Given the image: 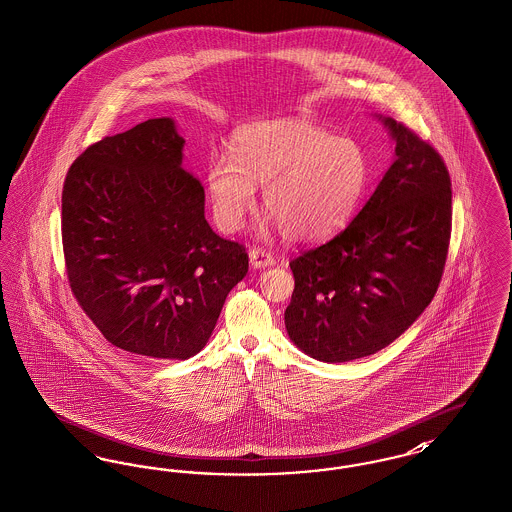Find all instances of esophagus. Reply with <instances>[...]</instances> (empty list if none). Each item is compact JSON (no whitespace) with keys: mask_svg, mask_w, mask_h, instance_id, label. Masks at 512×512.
Returning a JSON list of instances; mask_svg holds the SVG:
<instances>
[{"mask_svg":"<svg viewBox=\"0 0 512 512\" xmlns=\"http://www.w3.org/2000/svg\"><path fill=\"white\" fill-rule=\"evenodd\" d=\"M249 259H251V265L255 269H265V267H271L272 263H274V255H272L271 251L263 249V247H253L249 251Z\"/></svg>","mask_w":512,"mask_h":512,"instance_id":"34e87169","label":"esophagus"}]
</instances>
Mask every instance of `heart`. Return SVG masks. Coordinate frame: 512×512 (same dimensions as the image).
<instances>
[{"label":"heart","instance_id":"b5f03b06","mask_svg":"<svg viewBox=\"0 0 512 512\" xmlns=\"http://www.w3.org/2000/svg\"><path fill=\"white\" fill-rule=\"evenodd\" d=\"M371 176L360 143L307 120L257 121L240 127L230 156L207 166L212 214L224 232L240 230L265 185L263 207L286 240L319 241L354 214Z\"/></svg>","mask_w":512,"mask_h":512}]
</instances>
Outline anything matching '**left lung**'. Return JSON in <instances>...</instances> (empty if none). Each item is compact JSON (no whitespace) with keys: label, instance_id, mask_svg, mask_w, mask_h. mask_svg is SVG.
Wrapping results in <instances>:
<instances>
[{"label":"left lung","instance_id":"1","mask_svg":"<svg viewBox=\"0 0 512 512\" xmlns=\"http://www.w3.org/2000/svg\"><path fill=\"white\" fill-rule=\"evenodd\" d=\"M396 158L356 218L290 261L286 331L311 358L371 356L406 331L441 284L452 230L451 176L437 149L387 118Z\"/></svg>","mask_w":512,"mask_h":512}]
</instances>
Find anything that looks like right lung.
Returning <instances> with one entry per match:
<instances>
[{"mask_svg":"<svg viewBox=\"0 0 512 512\" xmlns=\"http://www.w3.org/2000/svg\"><path fill=\"white\" fill-rule=\"evenodd\" d=\"M183 145L170 118L143 121L79 154L61 193L75 300L108 342L149 360L195 356L249 269L245 245L205 220Z\"/></svg>","mask_w":512,"mask_h":512,"instance_id":"add662e5","label":"right lung"}]
</instances>
